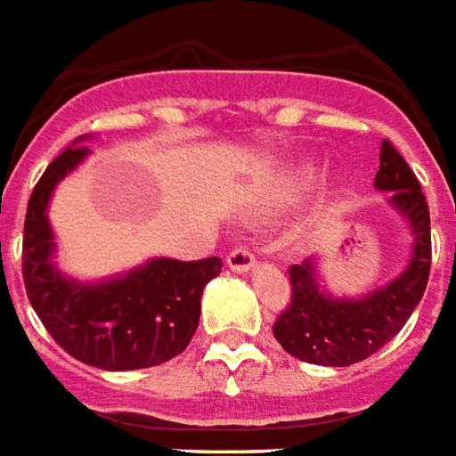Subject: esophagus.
<instances>
[{
    "label": "esophagus",
    "instance_id": "1",
    "mask_svg": "<svg viewBox=\"0 0 456 456\" xmlns=\"http://www.w3.org/2000/svg\"><path fill=\"white\" fill-rule=\"evenodd\" d=\"M225 262H228V267H231L232 272H250V269L255 267V255H252L245 245H238V248H232V250L228 252Z\"/></svg>",
    "mask_w": 456,
    "mask_h": 456
}]
</instances>
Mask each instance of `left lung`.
Wrapping results in <instances>:
<instances>
[{"label": "left lung", "instance_id": "obj_1", "mask_svg": "<svg viewBox=\"0 0 456 456\" xmlns=\"http://www.w3.org/2000/svg\"><path fill=\"white\" fill-rule=\"evenodd\" d=\"M374 187L391 191L388 204L408 218L413 257L394 281L362 298L325 294L311 260L291 265V298L272 330L279 345L297 360L323 367H347L367 360L398 335L423 298L433 260L430 211L413 169L388 141L381 142Z\"/></svg>", "mask_w": 456, "mask_h": 456}]
</instances>
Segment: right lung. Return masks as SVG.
<instances>
[{
	"instance_id": "1",
	"label": "right lung",
	"mask_w": 456,
	"mask_h": 456,
	"mask_svg": "<svg viewBox=\"0 0 456 456\" xmlns=\"http://www.w3.org/2000/svg\"><path fill=\"white\" fill-rule=\"evenodd\" d=\"M75 141L45 167L23 221V284L45 330L75 360L109 371L155 367L187 350L199 328L204 287L224 267L221 257L182 262L158 257L123 277L82 284L60 274L48 224L55 184L87 158Z\"/></svg>"
}]
</instances>
